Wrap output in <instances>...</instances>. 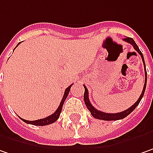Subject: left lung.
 <instances>
[{"instance_id": "8db88e82", "label": "left lung", "mask_w": 153, "mask_h": 153, "mask_svg": "<svg viewBox=\"0 0 153 153\" xmlns=\"http://www.w3.org/2000/svg\"><path fill=\"white\" fill-rule=\"evenodd\" d=\"M125 42L130 43L134 46V49L136 50L137 52L141 56V59H142L143 64H144V67H145V84H144V87H143L142 93L140 94V96L139 97V99L137 100L135 103H134V105H132L130 108H128V110H124V111H122V112H119V113H113V114H110V113H105V112H102V111H99L97 109H95L91 103L90 102L89 100V94H88V90L85 87V85H84L85 87V93H84V101H85V103L87 107V109L89 110V111L91 112V116H93L94 118H97V119H99V120H103V121H116V120H121V119H123L125 118L126 116H128L129 115L130 113L134 110L137 107V105L140 103V100L142 99L143 96H144V93H145V91H146V80H147V73H146V64H145V61H144V56H143L142 53L141 51L140 50L138 45L136 44V43L134 42V40L131 37H126L123 39Z\"/></svg>"}]
</instances>
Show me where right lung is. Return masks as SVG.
Returning <instances> with one entry per match:
<instances>
[{
    "instance_id": "right-lung-1",
    "label": "right lung",
    "mask_w": 153,
    "mask_h": 153,
    "mask_svg": "<svg viewBox=\"0 0 153 153\" xmlns=\"http://www.w3.org/2000/svg\"><path fill=\"white\" fill-rule=\"evenodd\" d=\"M19 44H18V45H19ZM18 45H17V46H18ZM72 85H73V84H72ZM72 85H70L69 86H68L67 89L65 90L63 97H62V101H61V103H60V105H59L58 109L56 110V112H55L54 114H52V115H50V116H47V117H45V118H43V119L36 120V121H27V120H25V119H22V118H20V119H21L23 122H25V123L32 124V125H35V126H45V125H49V124H51V123H55L56 121H57V119H58V118H59V116H60V114H61L62 110L63 103L64 102H65V100H66V98H67L68 95V93H69V91L70 89H71Z\"/></svg>"
}]
</instances>
